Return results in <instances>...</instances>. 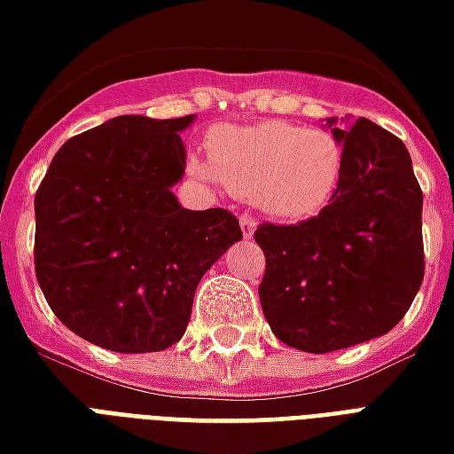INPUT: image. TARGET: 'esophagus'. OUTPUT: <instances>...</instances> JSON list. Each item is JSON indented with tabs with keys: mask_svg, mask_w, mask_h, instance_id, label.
Wrapping results in <instances>:
<instances>
[{
	"mask_svg": "<svg viewBox=\"0 0 454 454\" xmlns=\"http://www.w3.org/2000/svg\"><path fill=\"white\" fill-rule=\"evenodd\" d=\"M254 228H257V221H254L253 216L243 214V216H240V231H243V238H253Z\"/></svg>",
	"mask_w": 454,
	"mask_h": 454,
	"instance_id": "esophagus-1",
	"label": "esophagus"
}]
</instances>
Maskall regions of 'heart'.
<instances>
[{
  "label": "heart",
  "mask_w": 454,
  "mask_h": 454,
  "mask_svg": "<svg viewBox=\"0 0 454 454\" xmlns=\"http://www.w3.org/2000/svg\"><path fill=\"white\" fill-rule=\"evenodd\" d=\"M201 176L216 177L238 197L281 221L317 216L339 190L344 146L325 129L288 122H262L243 129H218L209 139V166Z\"/></svg>",
  "instance_id": "b5f03b06"
}]
</instances>
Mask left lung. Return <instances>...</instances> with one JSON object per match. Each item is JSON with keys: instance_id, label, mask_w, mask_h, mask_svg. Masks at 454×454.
<instances>
[{"instance_id": "1", "label": "left lung", "mask_w": 454, "mask_h": 454, "mask_svg": "<svg viewBox=\"0 0 454 454\" xmlns=\"http://www.w3.org/2000/svg\"><path fill=\"white\" fill-rule=\"evenodd\" d=\"M341 122L327 117L344 146L334 200L298 226L254 231L267 260L262 312L277 339L308 354L387 334L424 281V194L404 142L365 117Z\"/></svg>"}]
</instances>
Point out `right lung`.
I'll return each mask as SVG.
<instances>
[{
    "label": "right lung",
    "instance_id": "add662e5",
    "mask_svg": "<svg viewBox=\"0 0 454 454\" xmlns=\"http://www.w3.org/2000/svg\"><path fill=\"white\" fill-rule=\"evenodd\" d=\"M194 115H120L72 137L35 192V277L59 322L107 351L183 339L197 284L243 233L226 209H183L180 139Z\"/></svg>",
    "mask_w": 454,
    "mask_h": 454
}]
</instances>
